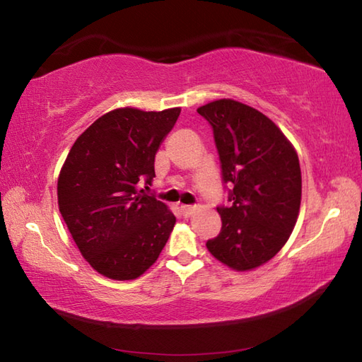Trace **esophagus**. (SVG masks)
<instances>
[{"label":"esophagus","mask_w":362,"mask_h":362,"mask_svg":"<svg viewBox=\"0 0 362 362\" xmlns=\"http://www.w3.org/2000/svg\"><path fill=\"white\" fill-rule=\"evenodd\" d=\"M194 210H196V206H193V205H182V206H180L182 216H185V218L191 216V214L194 213Z\"/></svg>","instance_id":"1"}]
</instances>
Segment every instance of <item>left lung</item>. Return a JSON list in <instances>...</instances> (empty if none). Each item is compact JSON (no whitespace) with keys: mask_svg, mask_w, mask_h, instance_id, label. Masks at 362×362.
<instances>
[{"mask_svg":"<svg viewBox=\"0 0 362 362\" xmlns=\"http://www.w3.org/2000/svg\"><path fill=\"white\" fill-rule=\"evenodd\" d=\"M197 113L211 126L228 202L216 206L222 227L206 249L235 271H249L275 257L296 226L298 157L281 130L249 105L219 99Z\"/></svg>","mask_w":362,"mask_h":362,"instance_id":"8db88e82","label":"left lung"}]
</instances>
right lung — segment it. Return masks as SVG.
Masks as SVG:
<instances>
[{"label": "right lung", "instance_id": "add662e5", "mask_svg": "<svg viewBox=\"0 0 362 362\" xmlns=\"http://www.w3.org/2000/svg\"><path fill=\"white\" fill-rule=\"evenodd\" d=\"M179 115L130 107L105 113L76 140L60 171V214L83 258L109 279L148 271L173 232L175 216L148 185Z\"/></svg>", "mask_w": 362, "mask_h": 362}]
</instances>
